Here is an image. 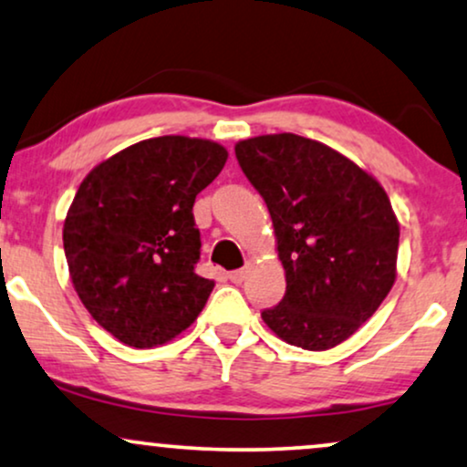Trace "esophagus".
Here are the masks:
<instances>
[{"instance_id":"esophagus-1","label":"esophagus","mask_w":467,"mask_h":467,"mask_svg":"<svg viewBox=\"0 0 467 467\" xmlns=\"http://www.w3.org/2000/svg\"><path fill=\"white\" fill-rule=\"evenodd\" d=\"M244 276H246V270H234V272H229V275H227L229 281L235 283V285L244 281Z\"/></svg>"}]
</instances>
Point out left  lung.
<instances>
[{"instance_id": "obj_1", "label": "left lung", "mask_w": 467, "mask_h": 467, "mask_svg": "<svg viewBox=\"0 0 467 467\" xmlns=\"http://www.w3.org/2000/svg\"><path fill=\"white\" fill-rule=\"evenodd\" d=\"M235 159L268 205L285 268V296L262 319L296 348H335L395 285L399 223L389 195L337 150L292 132L244 139Z\"/></svg>"}]
</instances>
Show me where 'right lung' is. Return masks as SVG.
Here are the masks:
<instances>
[{"label": "right lung", "instance_id": "add662e5", "mask_svg": "<svg viewBox=\"0 0 467 467\" xmlns=\"http://www.w3.org/2000/svg\"><path fill=\"white\" fill-rule=\"evenodd\" d=\"M208 139H145L100 162L64 221L72 285L102 328L130 348H156L195 322L214 281L195 265V197L225 167Z\"/></svg>", "mask_w": 467, "mask_h": 467}]
</instances>
